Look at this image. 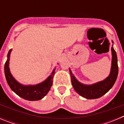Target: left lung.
I'll return each mask as SVG.
<instances>
[{
	"mask_svg": "<svg viewBox=\"0 0 124 124\" xmlns=\"http://www.w3.org/2000/svg\"><path fill=\"white\" fill-rule=\"evenodd\" d=\"M114 43L113 41H112ZM112 51V64L110 73L109 76L104 80L95 83L91 85H85L79 83L72 73L70 69V74L71 78V83L74 90L79 94L88 99H94L99 98L110 90L114 86L118 75L117 57L116 51L113 48H111Z\"/></svg>",
	"mask_w": 124,
	"mask_h": 124,
	"instance_id": "obj_1",
	"label": "left lung"
}]
</instances>
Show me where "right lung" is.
<instances>
[{
	"mask_svg": "<svg viewBox=\"0 0 124 124\" xmlns=\"http://www.w3.org/2000/svg\"><path fill=\"white\" fill-rule=\"evenodd\" d=\"M12 51V49L9 50L7 54V60L5 63L4 71L7 82L10 89L15 94L24 99L28 101H38L41 99L47 94L50 90L53 84V78L54 73V69L45 81L36 84V85H28L25 86L17 82L10 72L9 61L10 54Z\"/></svg>",
	"mask_w": 124,
	"mask_h": 124,
	"instance_id": "1",
	"label": "right lung"
}]
</instances>
